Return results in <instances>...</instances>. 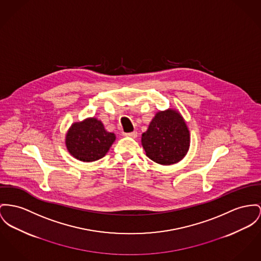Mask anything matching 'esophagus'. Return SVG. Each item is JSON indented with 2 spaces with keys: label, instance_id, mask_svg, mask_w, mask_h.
Here are the masks:
<instances>
[{
  "label": "esophagus",
  "instance_id": "34e87169",
  "mask_svg": "<svg viewBox=\"0 0 261 261\" xmlns=\"http://www.w3.org/2000/svg\"><path fill=\"white\" fill-rule=\"evenodd\" d=\"M125 137H129V138H133V139H136L138 137V133L136 130L132 132V133H127V134H124Z\"/></svg>",
  "mask_w": 261,
  "mask_h": 261
}]
</instances>
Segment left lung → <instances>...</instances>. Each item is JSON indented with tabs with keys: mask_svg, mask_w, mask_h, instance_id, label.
Listing matches in <instances>:
<instances>
[{
	"mask_svg": "<svg viewBox=\"0 0 261 261\" xmlns=\"http://www.w3.org/2000/svg\"><path fill=\"white\" fill-rule=\"evenodd\" d=\"M141 143L146 156L159 164L170 165L187 153L190 135L181 115L170 109L157 113L142 134Z\"/></svg>",
	"mask_w": 261,
	"mask_h": 261,
	"instance_id": "obj_1",
	"label": "left lung"
}]
</instances>
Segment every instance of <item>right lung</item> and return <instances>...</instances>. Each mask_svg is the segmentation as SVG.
<instances>
[{"instance_id":"1","label":"right lung","mask_w":261,"mask_h":261,"mask_svg":"<svg viewBox=\"0 0 261 261\" xmlns=\"http://www.w3.org/2000/svg\"><path fill=\"white\" fill-rule=\"evenodd\" d=\"M116 139L97 119L72 124L66 135V146L71 155L84 162L98 160L106 155Z\"/></svg>"}]
</instances>
